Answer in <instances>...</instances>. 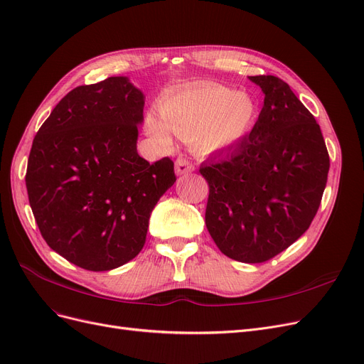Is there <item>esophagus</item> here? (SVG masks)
<instances>
[{
	"mask_svg": "<svg viewBox=\"0 0 364 364\" xmlns=\"http://www.w3.org/2000/svg\"><path fill=\"white\" fill-rule=\"evenodd\" d=\"M174 171H176V174H179V176H183V174L193 173L194 167H193V164H190V161H188V159L179 158L178 161H176V166H174Z\"/></svg>",
	"mask_w": 364,
	"mask_h": 364,
	"instance_id": "esophagus-1",
	"label": "esophagus"
}]
</instances>
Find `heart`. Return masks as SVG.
Returning a JSON list of instances; mask_svg holds the SVG:
<instances>
[{"instance_id": "obj_1", "label": "heart", "mask_w": 364, "mask_h": 364, "mask_svg": "<svg viewBox=\"0 0 364 364\" xmlns=\"http://www.w3.org/2000/svg\"><path fill=\"white\" fill-rule=\"evenodd\" d=\"M255 116L257 103L248 92L203 82L163 98L159 118L148 113L144 129L163 148L171 146L173 133L190 140L201 154H216L236 146L250 133Z\"/></svg>"}]
</instances>
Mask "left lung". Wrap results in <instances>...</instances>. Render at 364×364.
I'll use <instances>...</instances> for the list:
<instances>
[{
	"label": "left lung",
	"instance_id": "8db88e82",
	"mask_svg": "<svg viewBox=\"0 0 364 364\" xmlns=\"http://www.w3.org/2000/svg\"><path fill=\"white\" fill-rule=\"evenodd\" d=\"M248 79L264 94L252 132L200 173L209 183L206 227L218 248L242 263H263L309 228L330 159L321 128L288 83Z\"/></svg>",
	"mask_w": 364,
	"mask_h": 364
}]
</instances>
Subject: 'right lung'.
Returning a JSON list of instances; mask_svg holds the SVG:
<instances>
[{"label":"right lung","mask_w":364,"mask_h":364,"mask_svg":"<svg viewBox=\"0 0 364 364\" xmlns=\"http://www.w3.org/2000/svg\"><path fill=\"white\" fill-rule=\"evenodd\" d=\"M144 94L125 76L70 91L34 137L26 191L43 239L92 272L133 259L151 213L176 182L170 158L137 152Z\"/></svg>","instance_id":"1"}]
</instances>
